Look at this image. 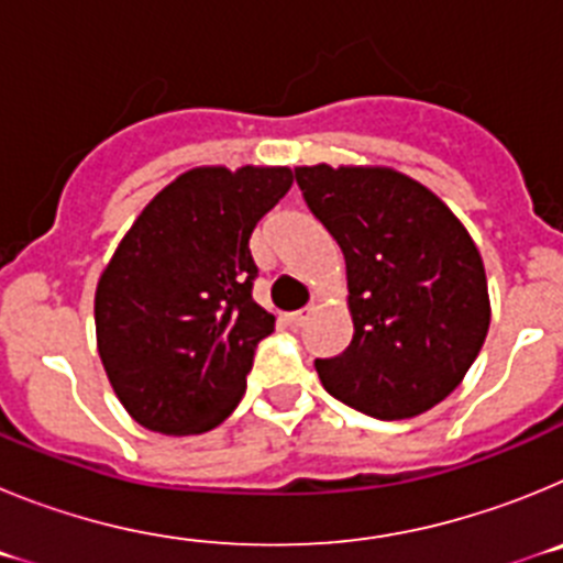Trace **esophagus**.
I'll use <instances>...</instances> for the list:
<instances>
[{
    "mask_svg": "<svg viewBox=\"0 0 563 563\" xmlns=\"http://www.w3.org/2000/svg\"><path fill=\"white\" fill-rule=\"evenodd\" d=\"M307 318H310V310L290 312V316H287V324H290L292 330H298V327H305V324H307Z\"/></svg>",
    "mask_w": 563,
    "mask_h": 563,
    "instance_id": "1",
    "label": "esophagus"
}]
</instances>
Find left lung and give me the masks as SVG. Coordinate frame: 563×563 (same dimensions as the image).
<instances>
[{
    "mask_svg": "<svg viewBox=\"0 0 563 563\" xmlns=\"http://www.w3.org/2000/svg\"><path fill=\"white\" fill-rule=\"evenodd\" d=\"M298 188L346 262L352 341L316 361L324 389L406 420L467 375L490 327L479 247L431 188L389 166H298Z\"/></svg>",
    "mask_w": 563,
    "mask_h": 563,
    "instance_id": "left-lung-1",
    "label": "left lung"
}]
</instances>
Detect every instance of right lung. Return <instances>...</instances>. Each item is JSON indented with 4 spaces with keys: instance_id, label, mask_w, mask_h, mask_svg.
I'll return each mask as SVG.
<instances>
[{
    "instance_id": "add662e5",
    "label": "right lung",
    "mask_w": 563,
    "mask_h": 563,
    "mask_svg": "<svg viewBox=\"0 0 563 563\" xmlns=\"http://www.w3.org/2000/svg\"><path fill=\"white\" fill-rule=\"evenodd\" d=\"M292 186L287 166H197L137 213L96 287V341L134 422L217 429L242 400L276 318L251 296V233Z\"/></svg>"
}]
</instances>
